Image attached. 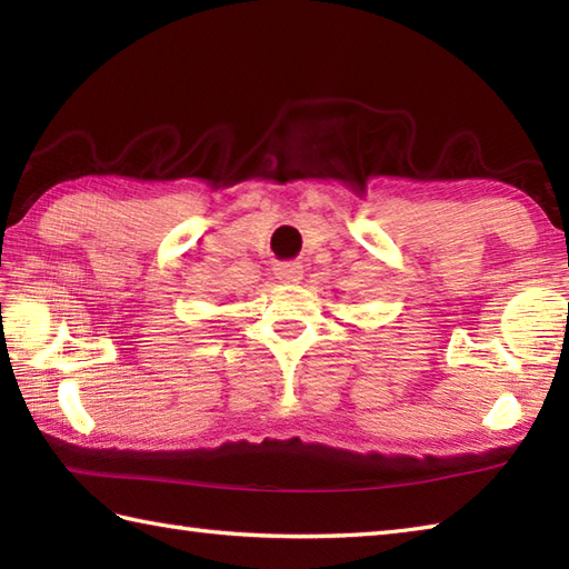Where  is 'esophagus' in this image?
<instances>
[{"label": "esophagus", "mask_w": 569, "mask_h": 569, "mask_svg": "<svg viewBox=\"0 0 569 569\" xmlns=\"http://www.w3.org/2000/svg\"><path fill=\"white\" fill-rule=\"evenodd\" d=\"M273 271L281 283H298L303 278V266L300 263H278Z\"/></svg>", "instance_id": "esophagus-1"}]
</instances>
